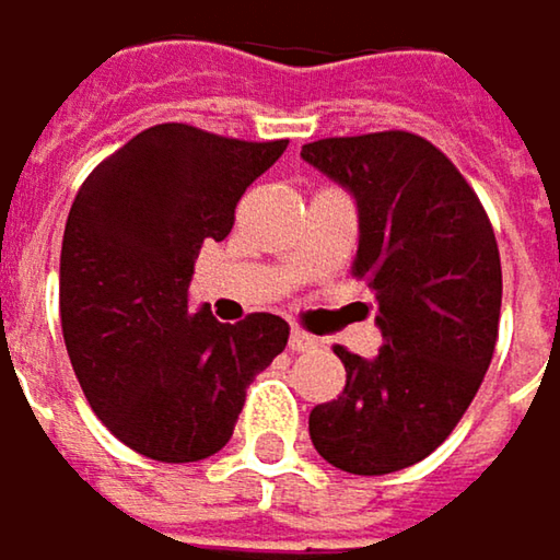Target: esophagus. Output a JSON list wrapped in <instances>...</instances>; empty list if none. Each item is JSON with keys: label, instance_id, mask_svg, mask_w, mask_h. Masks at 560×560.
Listing matches in <instances>:
<instances>
[{"label": "esophagus", "instance_id": "esophagus-1", "mask_svg": "<svg viewBox=\"0 0 560 560\" xmlns=\"http://www.w3.org/2000/svg\"><path fill=\"white\" fill-rule=\"evenodd\" d=\"M316 346H319L316 336H310V332H303V329H293V332H290V349H293V352H306V349H316Z\"/></svg>", "mask_w": 560, "mask_h": 560}]
</instances>
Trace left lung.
<instances>
[{
    "label": "left lung",
    "mask_w": 560,
    "mask_h": 560,
    "mask_svg": "<svg viewBox=\"0 0 560 560\" xmlns=\"http://www.w3.org/2000/svg\"><path fill=\"white\" fill-rule=\"evenodd\" d=\"M359 201L352 277L378 303L382 349L342 346L346 388L316 405L319 456L385 476L430 456L472 405L499 339L502 264L489 214L459 168L418 133L385 130L303 145Z\"/></svg>",
    "instance_id": "8db88e82"
}]
</instances>
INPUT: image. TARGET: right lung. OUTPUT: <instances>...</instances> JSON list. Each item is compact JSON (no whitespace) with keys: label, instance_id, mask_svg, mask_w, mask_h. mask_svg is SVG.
<instances>
[{"label":"right lung","instance_id":"1","mask_svg":"<svg viewBox=\"0 0 560 560\" xmlns=\"http://www.w3.org/2000/svg\"><path fill=\"white\" fill-rule=\"evenodd\" d=\"M287 140L247 142L159 124L81 185L61 244V329L88 405L159 463L218 453L244 392L290 339L273 313L224 326L188 310L201 244L224 241L247 185Z\"/></svg>","mask_w":560,"mask_h":560}]
</instances>
